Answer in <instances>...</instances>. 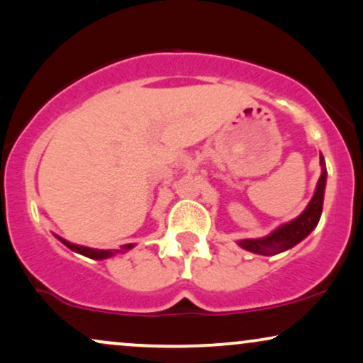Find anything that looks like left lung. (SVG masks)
I'll use <instances>...</instances> for the list:
<instances>
[{"mask_svg": "<svg viewBox=\"0 0 363 363\" xmlns=\"http://www.w3.org/2000/svg\"><path fill=\"white\" fill-rule=\"evenodd\" d=\"M321 164L323 172L320 176V181H318L316 193H314L313 199L309 201L308 208L304 209L294 221L282 225L281 228H277L274 233H270L269 237L257 240H242V242H238L240 247L253 253H260V255H276V253L289 250V248L294 247L296 243H299L301 240L306 238L308 235L311 233L314 226L320 221L323 211V196H325L326 184V170L325 162H323V157Z\"/></svg>", "mask_w": 363, "mask_h": 363, "instance_id": "obj_1", "label": "left lung"}]
</instances>
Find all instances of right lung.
<instances>
[{
  "mask_svg": "<svg viewBox=\"0 0 363 363\" xmlns=\"http://www.w3.org/2000/svg\"><path fill=\"white\" fill-rule=\"evenodd\" d=\"M59 240L64 243L65 247L71 248V250L81 253V255H84V257H89V259H94V260L108 259V257L115 255V252H111V250H94V248L74 245V243H69L67 240H64V238H59ZM132 247H133V245H123V247H121V250H130V248H132ZM121 250H116V252H121Z\"/></svg>",
  "mask_w": 363,
  "mask_h": 363,
  "instance_id": "obj_1",
  "label": "right lung"
}]
</instances>
